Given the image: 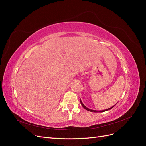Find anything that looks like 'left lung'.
Listing matches in <instances>:
<instances>
[{"mask_svg": "<svg viewBox=\"0 0 146 146\" xmlns=\"http://www.w3.org/2000/svg\"><path fill=\"white\" fill-rule=\"evenodd\" d=\"M80 104H81V105H82V106L84 107V109H85L86 110H87V111H90V112H105V111H109V110H111L113 107H114V106H112V107H111V108H108V109H107V110H103V111H96V110H90V109H89L88 108H87V107H86L84 104H83V103H82V102L81 101V100H80Z\"/></svg>", "mask_w": 146, "mask_h": 146, "instance_id": "1", "label": "left lung"}]
</instances>
